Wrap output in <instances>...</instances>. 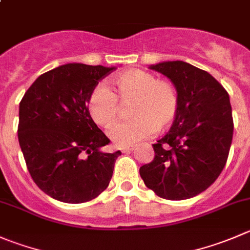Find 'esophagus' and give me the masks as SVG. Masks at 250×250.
I'll return each instance as SVG.
<instances>
[{
  "mask_svg": "<svg viewBox=\"0 0 250 250\" xmlns=\"http://www.w3.org/2000/svg\"><path fill=\"white\" fill-rule=\"evenodd\" d=\"M134 147L135 146H125V147H122V151L123 152H129V151H133V150H134Z\"/></svg>",
  "mask_w": 250,
  "mask_h": 250,
  "instance_id": "1",
  "label": "esophagus"
}]
</instances>
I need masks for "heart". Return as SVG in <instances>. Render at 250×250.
<instances>
[{
	"label": "heart",
	"instance_id": "b5f03b06",
	"mask_svg": "<svg viewBox=\"0 0 250 250\" xmlns=\"http://www.w3.org/2000/svg\"><path fill=\"white\" fill-rule=\"evenodd\" d=\"M113 82L116 94L106 84H98L89 96L88 107L94 122L107 128L120 115L119 101L123 105L132 104L129 113L133 120L117 123L108 130V137L116 145L137 144L156 129L168 128L176 120L179 95L169 81L157 79L150 72L132 69L118 74Z\"/></svg>",
	"mask_w": 250,
	"mask_h": 250
}]
</instances>
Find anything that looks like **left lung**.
<instances>
[{"label":"left lung","mask_w":250,"mask_h":250,"mask_svg":"<svg viewBox=\"0 0 250 250\" xmlns=\"http://www.w3.org/2000/svg\"><path fill=\"white\" fill-rule=\"evenodd\" d=\"M178 90L171 129L152 144L155 157L140 167L149 189L167 200H183L208 189L224 169L233 137L229 93L208 72L183 61L152 64Z\"/></svg>","instance_id":"8db88e82"}]
</instances>
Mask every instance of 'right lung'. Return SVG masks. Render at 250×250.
<instances>
[{
	"instance_id": "add662e5",
	"label": "right lung",
	"mask_w": 250,
	"mask_h": 250,
	"mask_svg": "<svg viewBox=\"0 0 250 250\" xmlns=\"http://www.w3.org/2000/svg\"><path fill=\"white\" fill-rule=\"evenodd\" d=\"M115 67L67 63L41 74L19 104L18 140L36 186L51 198L81 204L107 188L121 151L95 125L88 101Z\"/></svg>"
}]
</instances>
